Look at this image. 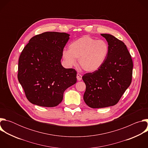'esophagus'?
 Masks as SVG:
<instances>
[{
	"label": "esophagus",
	"mask_w": 148,
	"mask_h": 148,
	"mask_svg": "<svg viewBox=\"0 0 148 148\" xmlns=\"http://www.w3.org/2000/svg\"><path fill=\"white\" fill-rule=\"evenodd\" d=\"M77 78L78 81H81L82 79V75L79 73H77Z\"/></svg>",
	"instance_id": "34e87169"
}]
</instances>
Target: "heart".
<instances>
[{
  "instance_id": "heart-1",
  "label": "heart",
  "mask_w": 148,
  "mask_h": 148,
  "mask_svg": "<svg viewBox=\"0 0 148 148\" xmlns=\"http://www.w3.org/2000/svg\"><path fill=\"white\" fill-rule=\"evenodd\" d=\"M109 50L105 41L84 36L71 43L69 51H63L62 56L69 66L74 65L75 59H78V64L84 71L94 72L104 64Z\"/></svg>"
}]
</instances>
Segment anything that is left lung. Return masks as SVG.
<instances>
[{
	"mask_svg": "<svg viewBox=\"0 0 148 148\" xmlns=\"http://www.w3.org/2000/svg\"><path fill=\"white\" fill-rule=\"evenodd\" d=\"M107 40L109 53L102 66L82 76L86 86L84 100L88 107L101 108L116 104L132 82L133 61L126 45L109 34H101Z\"/></svg>",
	"mask_w": 148,
	"mask_h": 148,
	"instance_id": "left-lung-1",
	"label": "left lung"
}]
</instances>
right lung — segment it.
Listing matches in <instances>:
<instances>
[{"mask_svg": "<svg viewBox=\"0 0 148 148\" xmlns=\"http://www.w3.org/2000/svg\"><path fill=\"white\" fill-rule=\"evenodd\" d=\"M66 33L47 32L36 35L20 54L17 78L32 103L54 107L65 90L77 82V71L61 64L63 49L69 40Z\"/></svg>", "mask_w": 148, "mask_h": 148, "instance_id": "1", "label": "right lung"}]
</instances>
